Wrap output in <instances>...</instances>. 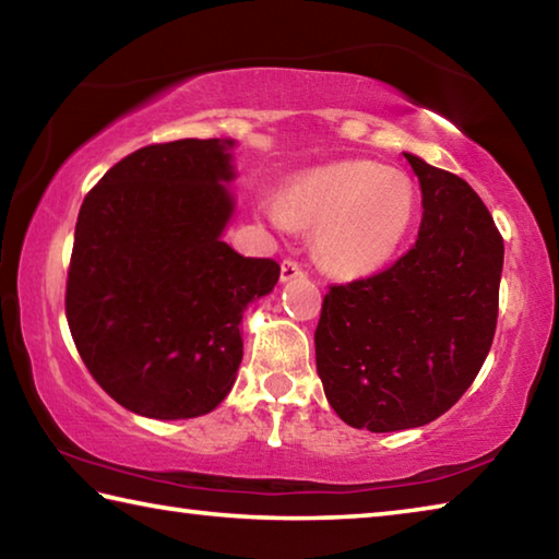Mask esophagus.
I'll list each match as a JSON object with an SVG mask.
<instances>
[{"mask_svg": "<svg viewBox=\"0 0 559 559\" xmlns=\"http://www.w3.org/2000/svg\"><path fill=\"white\" fill-rule=\"evenodd\" d=\"M302 276V271H300V266L296 261H290V259H286L281 263V281L283 283H288V281H296V278H300Z\"/></svg>", "mask_w": 559, "mask_h": 559, "instance_id": "1", "label": "esophagus"}]
</instances>
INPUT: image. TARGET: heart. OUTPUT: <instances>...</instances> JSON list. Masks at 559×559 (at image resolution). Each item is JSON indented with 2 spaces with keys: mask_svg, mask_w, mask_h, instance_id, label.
I'll list each match as a JSON object with an SVG mask.
<instances>
[{
  "mask_svg": "<svg viewBox=\"0 0 559 559\" xmlns=\"http://www.w3.org/2000/svg\"><path fill=\"white\" fill-rule=\"evenodd\" d=\"M263 214L278 229L316 231V253L337 276L380 271L400 251L416 214V192L402 169L349 159L293 179L281 200L266 197Z\"/></svg>",
  "mask_w": 559,
  "mask_h": 559,
  "instance_id": "heart-1",
  "label": "heart"
}]
</instances>
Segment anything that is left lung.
I'll return each instance as SVG.
<instances>
[{
	"instance_id": "obj_1",
	"label": "left lung",
	"mask_w": 559,
	"mask_h": 559,
	"mask_svg": "<svg viewBox=\"0 0 559 559\" xmlns=\"http://www.w3.org/2000/svg\"><path fill=\"white\" fill-rule=\"evenodd\" d=\"M421 187L416 243L392 269L333 286L316 330L318 377L345 424L424 427L484 367L498 320L503 236L461 177L404 153Z\"/></svg>"
}]
</instances>
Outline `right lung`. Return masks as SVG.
<instances>
[{
  "mask_svg": "<svg viewBox=\"0 0 559 559\" xmlns=\"http://www.w3.org/2000/svg\"><path fill=\"white\" fill-rule=\"evenodd\" d=\"M236 140L147 145L112 165L75 222L66 318L103 390L150 419L210 414L243 357L241 318L281 266L222 236Z\"/></svg>",
  "mask_w": 559,
  "mask_h": 559,
  "instance_id": "1",
  "label": "right lung"
}]
</instances>
